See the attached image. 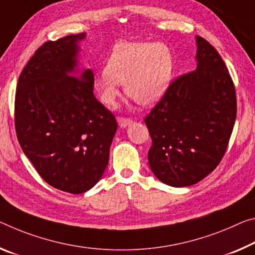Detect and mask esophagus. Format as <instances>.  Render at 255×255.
Segmentation results:
<instances>
[{
	"mask_svg": "<svg viewBox=\"0 0 255 255\" xmlns=\"http://www.w3.org/2000/svg\"><path fill=\"white\" fill-rule=\"evenodd\" d=\"M131 123H132V120L130 118H125V117H118V124H119V126L121 128H125V127L129 126V125H130Z\"/></svg>",
	"mask_w": 255,
	"mask_h": 255,
	"instance_id": "obj_1",
	"label": "esophagus"
}]
</instances>
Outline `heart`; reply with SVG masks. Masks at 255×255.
Returning a JSON list of instances; mask_svg holds the SVG:
<instances>
[{
    "label": "heart",
    "mask_w": 255,
    "mask_h": 255,
    "mask_svg": "<svg viewBox=\"0 0 255 255\" xmlns=\"http://www.w3.org/2000/svg\"><path fill=\"white\" fill-rule=\"evenodd\" d=\"M173 74L171 50L163 43L121 42L116 44L104 71L95 77L94 88L102 103L113 107L119 84L142 106L157 102L170 85Z\"/></svg>",
    "instance_id": "obj_1"
}]
</instances>
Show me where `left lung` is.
<instances>
[{
    "label": "left lung",
    "mask_w": 255,
    "mask_h": 255,
    "mask_svg": "<svg viewBox=\"0 0 255 255\" xmlns=\"http://www.w3.org/2000/svg\"><path fill=\"white\" fill-rule=\"evenodd\" d=\"M197 68L181 75L144 121L152 138L148 163L162 183H199L220 163L236 120V91L224 60L196 36Z\"/></svg>",
    "instance_id": "obj_1"
}]
</instances>
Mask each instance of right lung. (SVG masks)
Instances as JSON below:
<instances>
[{"label": "right lung", "instance_id": "obj_1", "mask_svg": "<svg viewBox=\"0 0 255 255\" xmlns=\"http://www.w3.org/2000/svg\"><path fill=\"white\" fill-rule=\"evenodd\" d=\"M85 33L48 40L20 74L14 126L23 153L52 187L80 194L106 170L116 134L113 113L93 93L91 69H76Z\"/></svg>", "mask_w": 255, "mask_h": 255}]
</instances>
